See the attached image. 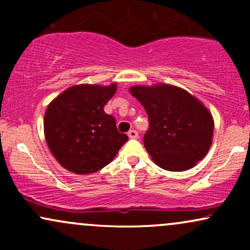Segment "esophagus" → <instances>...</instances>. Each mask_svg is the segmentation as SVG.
<instances>
[{
    "mask_svg": "<svg viewBox=\"0 0 250 250\" xmlns=\"http://www.w3.org/2000/svg\"><path fill=\"white\" fill-rule=\"evenodd\" d=\"M128 136L129 139H137L139 137V133L136 130H134V129H131V130L128 131Z\"/></svg>",
    "mask_w": 250,
    "mask_h": 250,
    "instance_id": "obj_1",
    "label": "esophagus"
}]
</instances>
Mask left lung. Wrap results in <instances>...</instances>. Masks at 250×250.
Masks as SVG:
<instances>
[{"label":"left lung","instance_id":"1","mask_svg":"<svg viewBox=\"0 0 250 250\" xmlns=\"http://www.w3.org/2000/svg\"><path fill=\"white\" fill-rule=\"evenodd\" d=\"M129 91L148 114L143 145L159 167L183 171L206 156L213 141L214 121L199 100L170 84L134 85Z\"/></svg>","mask_w":250,"mask_h":250}]
</instances>
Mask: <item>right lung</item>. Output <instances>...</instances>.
I'll return each mask as SVG.
<instances>
[{
    "label": "right lung",
    "mask_w": 250,
    "mask_h": 250,
    "mask_svg": "<svg viewBox=\"0 0 250 250\" xmlns=\"http://www.w3.org/2000/svg\"><path fill=\"white\" fill-rule=\"evenodd\" d=\"M116 93L107 87L79 84L49 103L44 114V136L60 165L75 174L95 173L109 165L128 141L103 107Z\"/></svg>",
    "instance_id": "right-lung-1"
}]
</instances>
